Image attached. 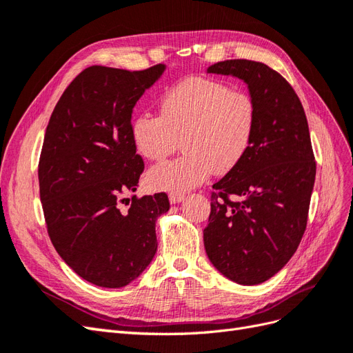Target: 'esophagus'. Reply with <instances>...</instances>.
Segmentation results:
<instances>
[{"label":"esophagus","instance_id":"esophagus-1","mask_svg":"<svg viewBox=\"0 0 353 353\" xmlns=\"http://www.w3.org/2000/svg\"><path fill=\"white\" fill-rule=\"evenodd\" d=\"M184 194H176V193H170L169 194V201L172 203V205H176V203H181V201H184Z\"/></svg>","mask_w":353,"mask_h":353}]
</instances>
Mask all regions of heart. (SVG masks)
Masks as SVG:
<instances>
[{
  "mask_svg": "<svg viewBox=\"0 0 353 353\" xmlns=\"http://www.w3.org/2000/svg\"><path fill=\"white\" fill-rule=\"evenodd\" d=\"M160 116L137 114L131 123L135 150L150 162L174 153L179 140L184 154L150 169L153 190L185 193L215 174H227L248 153L256 130V103L249 92L225 82L190 77L165 90Z\"/></svg>",
  "mask_w": 353,
  "mask_h": 353,
  "instance_id": "b5f03b06",
  "label": "heart"
}]
</instances>
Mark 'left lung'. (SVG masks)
<instances>
[{
    "label": "left lung",
    "mask_w": 353,
    "mask_h": 353,
    "mask_svg": "<svg viewBox=\"0 0 353 353\" xmlns=\"http://www.w3.org/2000/svg\"><path fill=\"white\" fill-rule=\"evenodd\" d=\"M208 73L241 79L258 117L248 153L212 187L203 241L223 276L256 285L279 272L302 240L316 170L311 135L301 100L279 72L259 61L225 60Z\"/></svg>",
    "instance_id": "left-lung-1"
}]
</instances>
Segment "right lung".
<instances>
[{
  "label": "right lung",
  "mask_w": 353,
  "mask_h": 353,
  "mask_svg": "<svg viewBox=\"0 0 353 353\" xmlns=\"http://www.w3.org/2000/svg\"><path fill=\"white\" fill-rule=\"evenodd\" d=\"M166 66L130 72L91 66L74 78L50 117L38 178L48 236L81 279L105 288L134 281L157 250L165 193L132 197L144 162L131 137L132 110Z\"/></svg>",
  "instance_id": "right-lung-1"
}]
</instances>
